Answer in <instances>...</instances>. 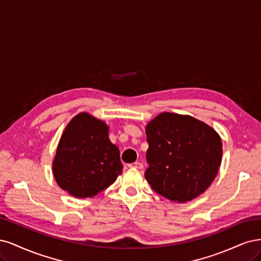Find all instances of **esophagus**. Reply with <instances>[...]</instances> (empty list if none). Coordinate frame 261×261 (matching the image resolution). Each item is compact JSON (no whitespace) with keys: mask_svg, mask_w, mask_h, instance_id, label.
<instances>
[{"mask_svg":"<svg viewBox=\"0 0 261 261\" xmlns=\"http://www.w3.org/2000/svg\"><path fill=\"white\" fill-rule=\"evenodd\" d=\"M129 167H130V168H137V169H142V168H143V164H141V163H139V162H136V163H133V164H130Z\"/></svg>","mask_w":261,"mask_h":261,"instance_id":"34e87169","label":"esophagus"}]
</instances>
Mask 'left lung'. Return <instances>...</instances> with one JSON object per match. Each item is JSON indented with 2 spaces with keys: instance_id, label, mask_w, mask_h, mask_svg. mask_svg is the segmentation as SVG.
<instances>
[{
  "instance_id": "obj_1",
  "label": "left lung",
  "mask_w": 261,
  "mask_h": 261,
  "mask_svg": "<svg viewBox=\"0 0 261 261\" xmlns=\"http://www.w3.org/2000/svg\"><path fill=\"white\" fill-rule=\"evenodd\" d=\"M145 130V178L152 189L178 203L203 194L221 165L219 134L194 117L174 113L159 114Z\"/></svg>"
}]
</instances>
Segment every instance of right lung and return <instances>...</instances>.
<instances>
[{
  "label": "right lung",
  "mask_w": 261,
  "mask_h": 261,
  "mask_svg": "<svg viewBox=\"0 0 261 261\" xmlns=\"http://www.w3.org/2000/svg\"><path fill=\"white\" fill-rule=\"evenodd\" d=\"M120 152L108 138V125L88 113L67 124L53 161L61 189L77 198L93 197L122 172Z\"/></svg>",
  "instance_id": "obj_1"
}]
</instances>
